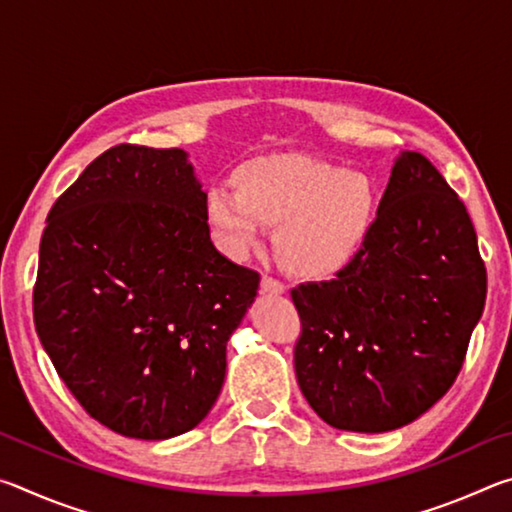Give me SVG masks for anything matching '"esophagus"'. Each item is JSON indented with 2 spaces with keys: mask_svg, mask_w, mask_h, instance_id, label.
<instances>
[{
  "mask_svg": "<svg viewBox=\"0 0 512 512\" xmlns=\"http://www.w3.org/2000/svg\"><path fill=\"white\" fill-rule=\"evenodd\" d=\"M262 291L271 293V296H282V293H287V287H284V282L277 280V277L264 275L262 277Z\"/></svg>",
  "mask_w": 512,
  "mask_h": 512,
  "instance_id": "34e87169",
  "label": "esophagus"
}]
</instances>
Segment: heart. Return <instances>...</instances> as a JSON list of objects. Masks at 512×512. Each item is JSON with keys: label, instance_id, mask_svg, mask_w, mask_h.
<instances>
[{"label": "heart", "instance_id": "b5f03b06", "mask_svg": "<svg viewBox=\"0 0 512 512\" xmlns=\"http://www.w3.org/2000/svg\"><path fill=\"white\" fill-rule=\"evenodd\" d=\"M235 192L216 187L205 221L225 253L244 257L275 225V250L291 273L323 280L343 271L366 246L379 194L368 173L296 153L239 164Z\"/></svg>", "mask_w": 512, "mask_h": 512}]
</instances>
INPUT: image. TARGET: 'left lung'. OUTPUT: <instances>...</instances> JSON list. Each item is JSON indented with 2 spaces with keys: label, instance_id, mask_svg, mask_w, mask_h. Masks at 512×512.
<instances>
[{
  "label": "left lung",
  "instance_id": "8db88e82",
  "mask_svg": "<svg viewBox=\"0 0 512 512\" xmlns=\"http://www.w3.org/2000/svg\"><path fill=\"white\" fill-rule=\"evenodd\" d=\"M485 291L463 201L422 153H402L361 253L334 280L291 289L302 395L343 431L413 422L461 372Z\"/></svg>",
  "mask_w": 512,
  "mask_h": 512
}]
</instances>
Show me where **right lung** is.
I'll return each instance as SVG.
<instances>
[{
    "mask_svg": "<svg viewBox=\"0 0 512 512\" xmlns=\"http://www.w3.org/2000/svg\"><path fill=\"white\" fill-rule=\"evenodd\" d=\"M183 149L117 144L49 210L33 287L42 348L85 413L128 438L194 429L259 273L210 239Z\"/></svg>",
    "mask_w": 512,
    "mask_h": 512,
    "instance_id": "add662e5",
    "label": "right lung"
}]
</instances>
